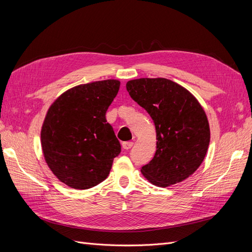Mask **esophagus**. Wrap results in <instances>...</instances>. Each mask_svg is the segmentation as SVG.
<instances>
[{
	"instance_id": "obj_1",
	"label": "esophagus",
	"mask_w": 252,
	"mask_h": 252,
	"mask_svg": "<svg viewBox=\"0 0 252 252\" xmlns=\"http://www.w3.org/2000/svg\"><path fill=\"white\" fill-rule=\"evenodd\" d=\"M132 146H133V142H124L123 144H122V147L126 150L130 149Z\"/></svg>"
}]
</instances>
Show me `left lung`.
<instances>
[{
	"label": "left lung",
	"instance_id": "obj_1",
	"mask_svg": "<svg viewBox=\"0 0 252 252\" xmlns=\"http://www.w3.org/2000/svg\"><path fill=\"white\" fill-rule=\"evenodd\" d=\"M126 88L156 125L157 151L141 168L144 178L164 188L188 179L203 163L210 142L200 102L185 87L164 78L131 80Z\"/></svg>",
	"mask_w": 252,
	"mask_h": 252
}]
</instances>
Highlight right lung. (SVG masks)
<instances>
[{"instance_id":"1","label":"right lung","mask_w":252,"mask_h":252,"mask_svg":"<svg viewBox=\"0 0 252 252\" xmlns=\"http://www.w3.org/2000/svg\"><path fill=\"white\" fill-rule=\"evenodd\" d=\"M120 84L118 80L81 84L48 108L41 130L42 151L49 169L65 185L89 189L108 177L121 145L105 116Z\"/></svg>"}]
</instances>
